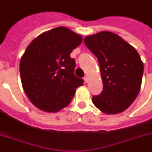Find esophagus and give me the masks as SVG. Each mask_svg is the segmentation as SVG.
Segmentation results:
<instances>
[{
  "instance_id": "1",
  "label": "esophagus",
  "mask_w": 152,
  "mask_h": 152,
  "mask_svg": "<svg viewBox=\"0 0 152 152\" xmlns=\"http://www.w3.org/2000/svg\"><path fill=\"white\" fill-rule=\"evenodd\" d=\"M84 80H85V81L86 83H88V81H89V78H88V76H85V77H84Z\"/></svg>"
}]
</instances>
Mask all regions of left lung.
I'll list each match as a JSON object with an SVG mask.
<instances>
[{
	"mask_svg": "<svg viewBox=\"0 0 152 152\" xmlns=\"http://www.w3.org/2000/svg\"><path fill=\"white\" fill-rule=\"evenodd\" d=\"M85 44L98 58L103 91L92 102L108 115L118 114L133 103L140 91L143 62L134 47L118 34L101 31L86 36Z\"/></svg>",
	"mask_w": 152,
	"mask_h": 152,
	"instance_id": "8db88e82",
	"label": "left lung"
}]
</instances>
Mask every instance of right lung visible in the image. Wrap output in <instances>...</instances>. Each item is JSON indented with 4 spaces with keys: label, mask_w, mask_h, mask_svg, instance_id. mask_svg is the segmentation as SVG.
<instances>
[{
    "label": "right lung",
    "mask_w": 152,
    "mask_h": 152,
    "mask_svg": "<svg viewBox=\"0 0 152 152\" xmlns=\"http://www.w3.org/2000/svg\"><path fill=\"white\" fill-rule=\"evenodd\" d=\"M82 36L64 27L45 31L31 42L20 61L23 89L34 105L46 112L67 107L84 81L74 74L70 57Z\"/></svg>",
    "instance_id": "right-lung-1"
}]
</instances>
